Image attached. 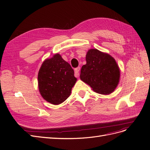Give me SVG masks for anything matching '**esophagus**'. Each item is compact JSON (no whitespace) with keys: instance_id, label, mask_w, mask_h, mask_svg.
Here are the masks:
<instances>
[{"instance_id":"1","label":"esophagus","mask_w":150,"mask_h":150,"mask_svg":"<svg viewBox=\"0 0 150 150\" xmlns=\"http://www.w3.org/2000/svg\"><path fill=\"white\" fill-rule=\"evenodd\" d=\"M79 71H80V67H78L74 69V72H75L74 75L76 78H78V77H79Z\"/></svg>"}]
</instances>
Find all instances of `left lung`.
Segmentation results:
<instances>
[{"instance_id": "obj_1", "label": "left lung", "mask_w": 150, "mask_h": 150, "mask_svg": "<svg viewBox=\"0 0 150 150\" xmlns=\"http://www.w3.org/2000/svg\"><path fill=\"white\" fill-rule=\"evenodd\" d=\"M86 64L81 67V79L99 94H109L114 91L120 78V68L115 59L91 49L86 54Z\"/></svg>"}]
</instances>
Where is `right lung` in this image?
<instances>
[{
	"label": "right lung",
	"mask_w": 150,
	"mask_h": 150,
	"mask_svg": "<svg viewBox=\"0 0 150 150\" xmlns=\"http://www.w3.org/2000/svg\"><path fill=\"white\" fill-rule=\"evenodd\" d=\"M74 70L59 54L45 60L38 73V86L42 97L52 104H59L70 96L77 79Z\"/></svg>",
	"instance_id": "1"
}]
</instances>
